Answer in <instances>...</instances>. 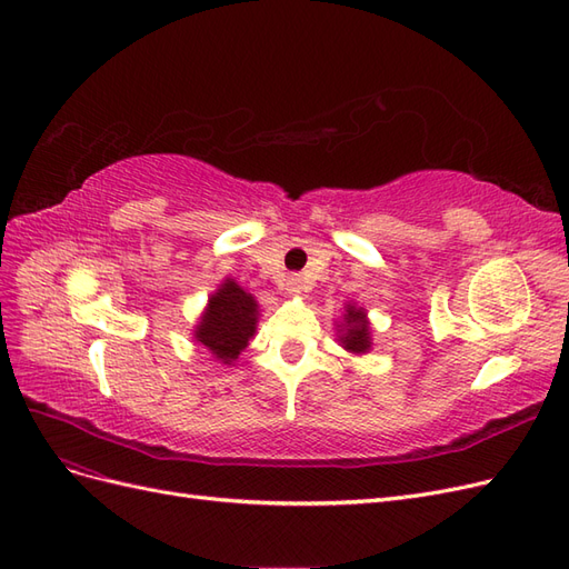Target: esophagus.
<instances>
[{
	"instance_id": "esophagus-1",
	"label": "esophagus",
	"mask_w": 569,
	"mask_h": 569,
	"mask_svg": "<svg viewBox=\"0 0 569 569\" xmlns=\"http://www.w3.org/2000/svg\"><path fill=\"white\" fill-rule=\"evenodd\" d=\"M284 289H287V295H291V297H299L301 291L306 289V282H303L301 274H289L287 282H284Z\"/></svg>"
}]
</instances>
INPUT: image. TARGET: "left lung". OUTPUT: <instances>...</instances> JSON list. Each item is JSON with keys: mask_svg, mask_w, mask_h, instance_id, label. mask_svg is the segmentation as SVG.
<instances>
[{"mask_svg": "<svg viewBox=\"0 0 569 569\" xmlns=\"http://www.w3.org/2000/svg\"><path fill=\"white\" fill-rule=\"evenodd\" d=\"M339 341L341 347L351 353H366L370 351V322L366 318L363 308H356L353 303H347V313H343V322L339 325Z\"/></svg>", "mask_w": 569, "mask_h": 569, "instance_id": "1", "label": "left lung"}]
</instances>
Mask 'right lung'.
<instances>
[{
	"instance_id": "1",
	"label": "right lung",
	"mask_w": 569,
	"mask_h": 569,
	"mask_svg": "<svg viewBox=\"0 0 569 569\" xmlns=\"http://www.w3.org/2000/svg\"><path fill=\"white\" fill-rule=\"evenodd\" d=\"M256 299L228 278L218 287L216 295H211L194 330V339L209 349L222 366H232L256 335Z\"/></svg>"
}]
</instances>
